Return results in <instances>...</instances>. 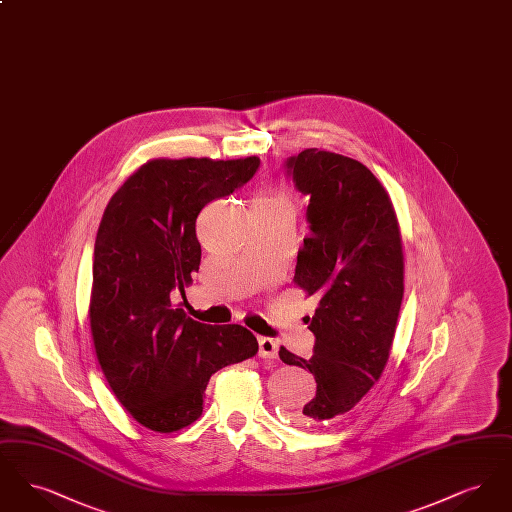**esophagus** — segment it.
<instances>
[{
    "instance_id": "obj_1",
    "label": "esophagus",
    "mask_w": 512,
    "mask_h": 512,
    "mask_svg": "<svg viewBox=\"0 0 512 512\" xmlns=\"http://www.w3.org/2000/svg\"><path fill=\"white\" fill-rule=\"evenodd\" d=\"M259 357L276 359L278 357V343L272 338H259Z\"/></svg>"
}]
</instances>
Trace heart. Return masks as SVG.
Returning <instances> with one entry per match:
<instances>
[{"label":"heart","instance_id":"1","mask_svg":"<svg viewBox=\"0 0 512 512\" xmlns=\"http://www.w3.org/2000/svg\"><path fill=\"white\" fill-rule=\"evenodd\" d=\"M253 211H284L293 215L292 195L282 188H272L255 201Z\"/></svg>","mask_w":512,"mask_h":512}]
</instances>
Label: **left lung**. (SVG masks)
<instances>
[{"label": "left lung", "mask_w": 512, "mask_h": 512, "mask_svg": "<svg viewBox=\"0 0 512 512\" xmlns=\"http://www.w3.org/2000/svg\"><path fill=\"white\" fill-rule=\"evenodd\" d=\"M309 195L311 234L297 253L293 282L318 299L313 357L280 347L286 365L307 368L317 395L297 409L309 426L349 413L382 376L403 301V245L390 195L363 163L317 147L286 161Z\"/></svg>", "instance_id": "8db88e82"}]
</instances>
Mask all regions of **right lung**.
<instances>
[{
  "label": "right lung",
  "instance_id": "add662e5",
  "mask_svg": "<svg viewBox=\"0 0 512 512\" xmlns=\"http://www.w3.org/2000/svg\"><path fill=\"white\" fill-rule=\"evenodd\" d=\"M259 157L153 159L111 197L94 247L90 328L101 370L142 426L169 434L203 413L209 378L259 351L240 324L211 326L172 305L199 270V211L257 172Z\"/></svg>",
  "mask_w": 512,
  "mask_h": 512
}]
</instances>
